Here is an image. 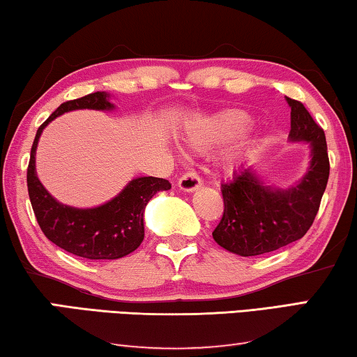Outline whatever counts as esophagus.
I'll use <instances>...</instances> for the list:
<instances>
[{
  "instance_id": "obj_1",
  "label": "esophagus",
  "mask_w": 357,
  "mask_h": 357,
  "mask_svg": "<svg viewBox=\"0 0 357 357\" xmlns=\"http://www.w3.org/2000/svg\"><path fill=\"white\" fill-rule=\"evenodd\" d=\"M201 185H202V180L195 171H190V172L183 174L178 180L180 190H183V191H195V190L199 188Z\"/></svg>"
}]
</instances>
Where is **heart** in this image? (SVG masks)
<instances>
[{
	"mask_svg": "<svg viewBox=\"0 0 357 357\" xmlns=\"http://www.w3.org/2000/svg\"><path fill=\"white\" fill-rule=\"evenodd\" d=\"M249 118L243 113H225L197 123L191 130V139L196 145L215 142L243 134L249 128Z\"/></svg>",
	"mask_w": 357,
	"mask_h": 357,
	"instance_id": "b5f03b06",
	"label": "heart"
}]
</instances>
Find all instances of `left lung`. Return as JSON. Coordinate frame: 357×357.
<instances>
[{
	"label": "left lung",
	"mask_w": 357,
	"mask_h": 357,
	"mask_svg": "<svg viewBox=\"0 0 357 357\" xmlns=\"http://www.w3.org/2000/svg\"><path fill=\"white\" fill-rule=\"evenodd\" d=\"M287 103L292 108L290 140H306L311 145L308 174L292 188L273 190L248 167L222 185L223 215L212 236L233 254L255 257L298 241L319 211L331 172L324 129L303 103L289 97Z\"/></svg>",
	"instance_id": "1"
}]
</instances>
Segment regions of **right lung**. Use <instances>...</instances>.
Returning a JSON list of instances; mask_svg holds the SVG:
<instances>
[{
  "label": "right lung",
  "mask_w": 357,
  "mask_h": 357,
  "mask_svg": "<svg viewBox=\"0 0 357 357\" xmlns=\"http://www.w3.org/2000/svg\"><path fill=\"white\" fill-rule=\"evenodd\" d=\"M105 92H92L81 98L63 102L40 126L33 140L26 169V186L36 222L49 241L60 249L87 260H114L134 252L145 238L144 211L158 191L169 190L166 178H134L114 199L96 209H75L62 206L47 193L35 172L36 145L43 129L59 114L71 109H109Z\"/></svg>",
  "instance_id": "add662e5"
}]
</instances>
